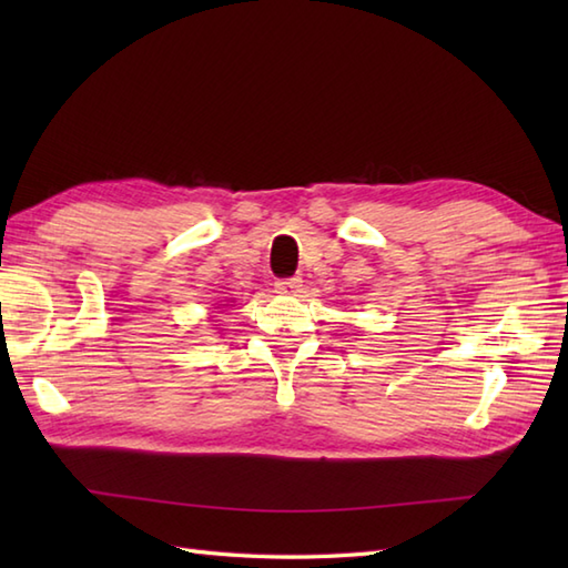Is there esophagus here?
Wrapping results in <instances>:
<instances>
[{"instance_id": "34e87169", "label": "esophagus", "mask_w": 568, "mask_h": 568, "mask_svg": "<svg viewBox=\"0 0 568 568\" xmlns=\"http://www.w3.org/2000/svg\"><path fill=\"white\" fill-rule=\"evenodd\" d=\"M300 287H303L300 277H281V281H275V293L281 295H297Z\"/></svg>"}]
</instances>
